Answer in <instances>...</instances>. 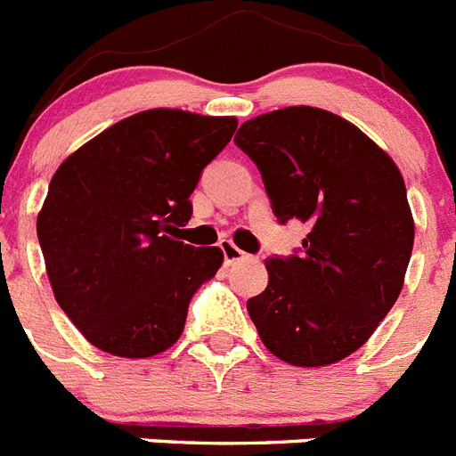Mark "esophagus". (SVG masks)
I'll return each instance as SVG.
<instances>
[{
  "label": "esophagus",
  "instance_id": "obj_1",
  "mask_svg": "<svg viewBox=\"0 0 456 456\" xmlns=\"http://www.w3.org/2000/svg\"><path fill=\"white\" fill-rule=\"evenodd\" d=\"M219 248L221 253H224V265H228V267L235 263H241V260H247V253L241 251V248H237L231 240H221Z\"/></svg>",
  "mask_w": 456,
  "mask_h": 456
}]
</instances>
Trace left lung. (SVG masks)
Here are the masks:
<instances>
[{
  "label": "left lung",
  "instance_id": "8db88e82",
  "mask_svg": "<svg viewBox=\"0 0 456 456\" xmlns=\"http://www.w3.org/2000/svg\"><path fill=\"white\" fill-rule=\"evenodd\" d=\"M235 143L256 162L281 224H308L301 256L265 260L269 285L247 301L265 347L324 368L363 347L404 285L413 215L400 168L356 125L317 107L241 123Z\"/></svg>",
  "mask_w": 456,
  "mask_h": 456
}]
</instances>
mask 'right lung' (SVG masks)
Segmentation results:
<instances>
[{
  "mask_svg": "<svg viewBox=\"0 0 456 456\" xmlns=\"http://www.w3.org/2000/svg\"><path fill=\"white\" fill-rule=\"evenodd\" d=\"M235 130L232 116L148 109L56 168L36 231L56 304L93 347L151 358L183 336L189 301L224 253L178 232L200 173Z\"/></svg>",
  "mask_w": 456,
  "mask_h": 456,
  "instance_id": "right-lung-1",
  "label": "right lung"
}]
</instances>
